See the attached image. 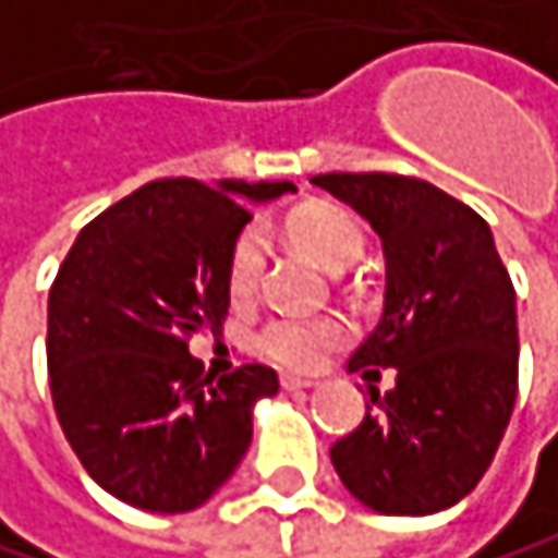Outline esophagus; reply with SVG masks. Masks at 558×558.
I'll list each match as a JSON object with an SVG mask.
<instances>
[{"label": "esophagus", "instance_id": "34e87169", "mask_svg": "<svg viewBox=\"0 0 558 558\" xmlns=\"http://www.w3.org/2000/svg\"><path fill=\"white\" fill-rule=\"evenodd\" d=\"M281 389H284V392H304V389H314V379H301V376H281Z\"/></svg>", "mask_w": 558, "mask_h": 558}]
</instances>
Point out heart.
<instances>
[{"instance_id":"b5f03b06","label":"heart","mask_w":558,"mask_h":558,"mask_svg":"<svg viewBox=\"0 0 558 558\" xmlns=\"http://www.w3.org/2000/svg\"><path fill=\"white\" fill-rule=\"evenodd\" d=\"M288 238L304 247L314 260L330 270H350L366 251V228L360 218L340 205L317 202L288 215ZM264 274V241L254 228L241 231L228 251L225 288L234 307L247 304L257 294ZM350 340V327L340 317H274L254 333V353L274 366L291 373H311L324 363L327 353L340 350Z\"/></svg>"}]
</instances>
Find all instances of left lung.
I'll use <instances>...</instances> for the list:
<instances>
[{"mask_svg":"<svg viewBox=\"0 0 558 558\" xmlns=\"http://www.w3.org/2000/svg\"><path fill=\"white\" fill-rule=\"evenodd\" d=\"M386 251V314L350 366L396 369L366 418L330 448L347 490L379 513L464 500L510 425L520 373L517 291L487 221L438 185L396 172L314 175Z\"/></svg>","mask_w":558,"mask_h":558,"instance_id":"left-lung-1","label":"left lung"}]
</instances>
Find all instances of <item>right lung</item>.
Instances as JSON below:
<instances>
[{
	"label": "right lung",
	"mask_w": 558,
	"mask_h": 558,
	"mask_svg": "<svg viewBox=\"0 0 558 558\" xmlns=\"http://www.w3.org/2000/svg\"><path fill=\"white\" fill-rule=\"evenodd\" d=\"M294 182L153 179L87 221L48 294V386L68 445L117 500L202 507L251 445V405L277 392L267 366L215 379L189 356L221 333L225 264L251 202Z\"/></svg>",
	"instance_id": "right-lung-1"
}]
</instances>
